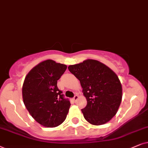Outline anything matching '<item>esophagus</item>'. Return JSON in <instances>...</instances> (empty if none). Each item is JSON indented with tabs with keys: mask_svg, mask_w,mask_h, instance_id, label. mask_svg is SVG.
<instances>
[{
	"mask_svg": "<svg viewBox=\"0 0 148 148\" xmlns=\"http://www.w3.org/2000/svg\"><path fill=\"white\" fill-rule=\"evenodd\" d=\"M78 98V96L77 95H74V97H73V100H74V101L76 102V101H77Z\"/></svg>",
	"mask_w": 148,
	"mask_h": 148,
	"instance_id": "esophagus-1",
	"label": "esophagus"
}]
</instances>
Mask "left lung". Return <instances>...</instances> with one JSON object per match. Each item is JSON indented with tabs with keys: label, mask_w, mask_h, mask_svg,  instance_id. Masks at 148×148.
I'll return each instance as SVG.
<instances>
[{
	"label": "left lung",
	"mask_w": 148,
	"mask_h": 148,
	"mask_svg": "<svg viewBox=\"0 0 148 148\" xmlns=\"http://www.w3.org/2000/svg\"><path fill=\"white\" fill-rule=\"evenodd\" d=\"M80 80L87 104L81 110L84 119L94 125H103L113 118L122 100V85L116 74L102 63L87 60L68 66Z\"/></svg>",
	"instance_id": "left-lung-1"
}]
</instances>
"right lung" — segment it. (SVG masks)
I'll list each match as a JSON object with an SVG mask.
<instances>
[{
  "label": "right lung",
  "mask_w": 148,
  "mask_h": 148,
  "mask_svg": "<svg viewBox=\"0 0 148 148\" xmlns=\"http://www.w3.org/2000/svg\"><path fill=\"white\" fill-rule=\"evenodd\" d=\"M66 68V65L48 60L33 68L25 78L23 103L35 121L44 127H58L68 113L70 100L57 85Z\"/></svg>",
  "instance_id": "1"
}]
</instances>
